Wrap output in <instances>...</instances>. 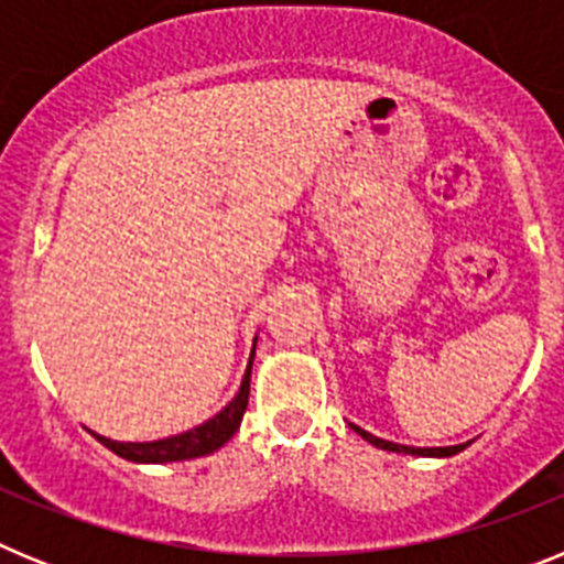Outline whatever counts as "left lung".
<instances>
[{
    "mask_svg": "<svg viewBox=\"0 0 564 564\" xmlns=\"http://www.w3.org/2000/svg\"><path fill=\"white\" fill-rule=\"evenodd\" d=\"M350 426H352V432H358V435L364 437V441L372 443L376 449L403 452V455H417V457H452V455H457V452L466 449V443H460V446H432V449H417V446H401V443H392V441H383V437L370 435V432H364L361 426H356V423H350Z\"/></svg>",
    "mask_w": 564,
    "mask_h": 564,
    "instance_id": "left-lung-1",
    "label": "left lung"
}]
</instances>
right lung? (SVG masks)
I'll list each match as a JSON object with an SVG mask.
<instances>
[{
    "instance_id": "right-lung-1",
    "label": "right lung",
    "mask_w": 564,
    "mask_h": 564,
    "mask_svg": "<svg viewBox=\"0 0 564 564\" xmlns=\"http://www.w3.org/2000/svg\"><path fill=\"white\" fill-rule=\"evenodd\" d=\"M253 350H257V341H253ZM253 350L251 361H248V370L239 383V392L228 401V406L223 412H217L214 417H208L206 423L194 426V430L183 432V435L163 437V441H149V443H121L109 441V437L96 435L98 443H104L107 449H112L115 455L123 457V460L132 463H174V460H192V457L212 455L234 437V432L239 430L242 415H246L248 406V392H251V364H253Z\"/></svg>"
}]
</instances>
